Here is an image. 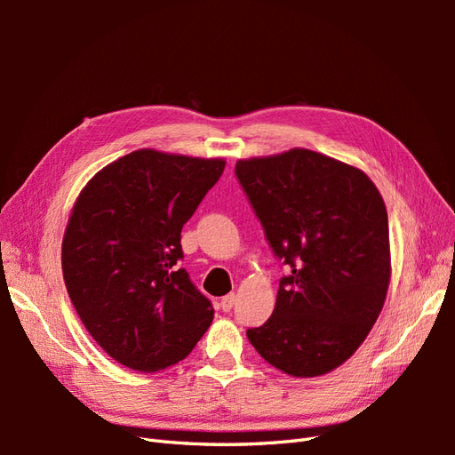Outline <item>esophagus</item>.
Returning <instances> with one entry per match:
<instances>
[{"label":"esophagus","instance_id":"esophagus-1","mask_svg":"<svg viewBox=\"0 0 455 455\" xmlns=\"http://www.w3.org/2000/svg\"><path fill=\"white\" fill-rule=\"evenodd\" d=\"M233 304H235V294H228L222 298V301H220V307H222V311H229Z\"/></svg>","mask_w":455,"mask_h":455}]
</instances>
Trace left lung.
I'll list each match as a JSON object with an SVG mask.
<instances>
[{"label": "left lung", "mask_w": 455, "mask_h": 455, "mask_svg": "<svg viewBox=\"0 0 455 455\" xmlns=\"http://www.w3.org/2000/svg\"><path fill=\"white\" fill-rule=\"evenodd\" d=\"M235 176L288 271L271 316L246 336L284 374H326L356 351L383 307L385 203L363 171L311 149L237 161Z\"/></svg>", "instance_id": "obj_1"}]
</instances>
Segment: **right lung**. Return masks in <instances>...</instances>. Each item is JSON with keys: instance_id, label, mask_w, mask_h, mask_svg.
<instances>
[{"instance_id": "add662e5", "label": "right lung", "mask_w": 455, "mask_h": 455, "mask_svg": "<svg viewBox=\"0 0 455 455\" xmlns=\"http://www.w3.org/2000/svg\"><path fill=\"white\" fill-rule=\"evenodd\" d=\"M224 167L139 149L79 194L62 241L66 291L94 341L123 366L180 363L211 326V299L178 261L182 228Z\"/></svg>"}]
</instances>
